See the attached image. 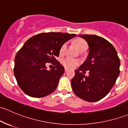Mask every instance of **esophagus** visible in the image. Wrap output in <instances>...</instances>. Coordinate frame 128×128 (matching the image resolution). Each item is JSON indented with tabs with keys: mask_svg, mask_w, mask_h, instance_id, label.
Returning a JSON list of instances; mask_svg holds the SVG:
<instances>
[{
	"mask_svg": "<svg viewBox=\"0 0 128 128\" xmlns=\"http://www.w3.org/2000/svg\"><path fill=\"white\" fill-rule=\"evenodd\" d=\"M68 70H69V69H68V68H65V72H68Z\"/></svg>",
	"mask_w": 128,
	"mask_h": 128,
	"instance_id": "34e87169",
	"label": "esophagus"
}]
</instances>
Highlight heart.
<instances>
[{"label":"heart","instance_id":"heart-1","mask_svg":"<svg viewBox=\"0 0 128 128\" xmlns=\"http://www.w3.org/2000/svg\"><path fill=\"white\" fill-rule=\"evenodd\" d=\"M76 44L77 46L78 50L80 51H84V50H87V43L86 42V41H84V40L82 39H78L76 41ZM67 43L63 44L61 46L60 48V51L59 52L60 54H63L64 53V52L66 51L67 48ZM80 62L78 60L75 59H72L70 58H65L64 59H62L61 60V64H62L64 66H65L66 68H69V69H72V68H76V66L79 64Z\"/></svg>","mask_w":128,"mask_h":128}]
</instances>
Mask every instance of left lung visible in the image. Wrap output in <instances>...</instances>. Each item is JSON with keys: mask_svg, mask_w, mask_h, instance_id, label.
<instances>
[{"mask_svg": "<svg viewBox=\"0 0 128 128\" xmlns=\"http://www.w3.org/2000/svg\"><path fill=\"white\" fill-rule=\"evenodd\" d=\"M88 43L87 60L75 71L71 80L74 94L88 102L104 98L115 84L120 74V60L114 46L102 37L95 34H80ZM89 70V76L84 75Z\"/></svg>", "mask_w": 128, "mask_h": 128, "instance_id": "obj_1", "label": "left lung"}]
</instances>
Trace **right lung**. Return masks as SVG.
Wrapping results in <instances>:
<instances>
[{"instance_id": "1", "label": "right lung", "mask_w": 128, "mask_h": 128, "mask_svg": "<svg viewBox=\"0 0 128 128\" xmlns=\"http://www.w3.org/2000/svg\"><path fill=\"white\" fill-rule=\"evenodd\" d=\"M76 34L50 32L36 34L28 39L15 58L14 75L19 87L29 96H46L56 90L64 68L56 58L62 45ZM55 66L46 69V63Z\"/></svg>"}]
</instances>
